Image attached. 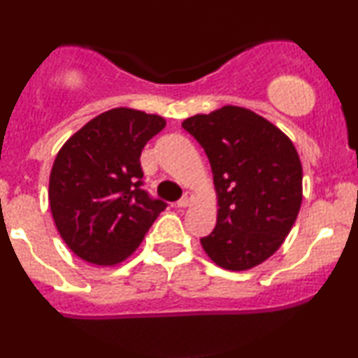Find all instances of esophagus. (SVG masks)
<instances>
[{
  "label": "esophagus",
  "instance_id": "obj_1",
  "mask_svg": "<svg viewBox=\"0 0 358 358\" xmlns=\"http://www.w3.org/2000/svg\"><path fill=\"white\" fill-rule=\"evenodd\" d=\"M193 200H195V195H193L192 192H187V193H185V195L182 196V199H180L178 202H176V205H178V207H182V208L190 207Z\"/></svg>",
  "mask_w": 358,
  "mask_h": 358
}]
</instances>
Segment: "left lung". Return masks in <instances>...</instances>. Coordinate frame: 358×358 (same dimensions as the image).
<instances>
[{"instance_id":"obj_1","label":"left lung","mask_w":358,"mask_h":358,"mask_svg":"<svg viewBox=\"0 0 358 358\" xmlns=\"http://www.w3.org/2000/svg\"><path fill=\"white\" fill-rule=\"evenodd\" d=\"M210 162L217 224L200 244L220 268L245 271L281 248L303 200V168L291 139L245 108L185 119Z\"/></svg>"}]
</instances>
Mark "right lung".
Here are the masks:
<instances>
[{"instance_id":"right-lung-1","label":"right lung","mask_w":358,"mask_h":358,"mask_svg":"<svg viewBox=\"0 0 358 358\" xmlns=\"http://www.w3.org/2000/svg\"><path fill=\"white\" fill-rule=\"evenodd\" d=\"M166 124L127 108L89 121L60 148L48 200L57 231L76 256L97 266L122 262L139 248L166 203L143 190V148Z\"/></svg>"}]
</instances>
